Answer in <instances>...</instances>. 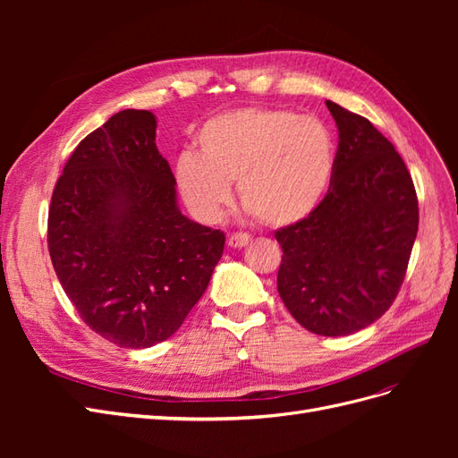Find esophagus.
I'll return each instance as SVG.
<instances>
[{
    "instance_id": "esophagus-1",
    "label": "esophagus",
    "mask_w": 458,
    "mask_h": 458,
    "mask_svg": "<svg viewBox=\"0 0 458 458\" xmlns=\"http://www.w3.org/2000/svg\"><path fill=\"white\" fill-rule=\"evenodd\" d=\"M248 242H250V234H246V233H234V234H231V237L227 239V244L231 248H242Z\"/></svg>"
}]
</instances>
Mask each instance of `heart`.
I'll return each mask as SVG.
<instances>
[{
    "label": "heart",
    "instance_id": "heart-1",
    "mask_svg": "<svg viewBox=\"0 0 458 458\" xmlns=\"http://www.w3.org/2000/svg\"><path fill=\"white\" fill-rule=\"evenodd\" d=\"M197 152L175 162V182L192 216L216 221L239 182L241 202L261 224L288 227L323 202L336 141L323 120L283 108L248 106L202 123Z\"/></svg>",
    "mask_w": 458,
    "mask_h": 458
}]
</instances>
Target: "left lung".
I'll list each match as a JSON object with an SVG mask.
<instances>
[{
    "instance_id": "left-lung-1",
    "label": "left lung",
    "mask_w": 458,
    "mask_h": 458,
    "mask_svg": "<svg viewBox=\"0 0 458 458\" xmlns=\"http://www.w3.org/2000/svg\"><path fill=\"white\" fill-rule=\"evenodd\" d=\"M327 106L340 140L335 174L308 219L275 233L283 248L276 288L303 328L348 336L390 310L403 284L419 200L395 147L367 118Z\"/></svg>"
}]
</instances>
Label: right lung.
Here are the masks:
<instances>
[{"mask_svg":"<svg viewBox=\"0 0 458 458\" xmlns=\"http://www.w3.org/2000/svg\"><path fill=\"white\" fill-rule=\"evenodd\" d=\"M47 246L84 323L120 348L168 340L204 294L225 234L179 212L157 118L128 108L74 148L55 185Z\"/></svg>","mask_w":458,"mask_h":458,"instance_id":"1","label":"right lung"}]
</instances>
